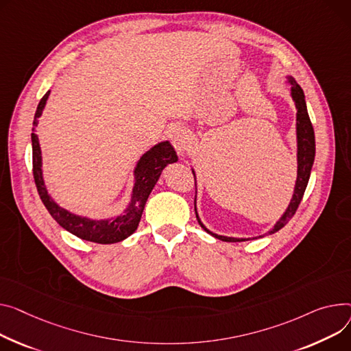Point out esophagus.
Returning a JSON list of instances; mask_svg holds the SVG:
<instances>
[{
    "instance_id": "34e87169",
    "label": "esophagus",
    "mask_w": 351,
    "mask_h": 351,
    "mask_svg": "<svg viewBox=\"0 0 351 351\" xmlns=\"http://www.w3.org/2000/svg\"><path fill=\"white\" fill-rule=\"evenodd\" d=\"M169 138H171V143L173 144L175 149L182 154L184 152V149L188 148V134H186V131L180 127H175L171 130L169 132Z\"/></svg>"
}]
</instances>
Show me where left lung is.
I'll return each instance as SVG.
<instances>
[{"mask_svg": "<svg viewBox=\"0 0 351 351\" xmlns=\"http://www.w3.org/2000/svg\"><path fill=\"white\" fill-rule=\"evenodd\" d=\"M291 84H292V97L295 100L298 112H296V134H298V178H296V184H295V192H293V197L287 208L285 215L281 217L272 230L268 231V234H274L278 230H281L296 213V210L302 202L303 195H305L306 186L311 178V171H312V165L315 160V131L309 119V114L306 110V103H305V95H303V90L300 88V86L296 83V80L293 77H288ZM193 178H195V172H193ZM196 180V178H195ZM196 210V208H195ZM196 217L199 224L202 226V228L204 231H207L208 234H212L213 237L221 240V241H228V243H237V241H247L250 239H234V237H224V236H217L215 232L208 231L202 221L199 220L197 212H196ZM264 237V236H260Z\"/></svg>", "mask_w": 351, "mask_h": 351, "instance_id": "obj_1", "label": "left lung"}]
</instances>
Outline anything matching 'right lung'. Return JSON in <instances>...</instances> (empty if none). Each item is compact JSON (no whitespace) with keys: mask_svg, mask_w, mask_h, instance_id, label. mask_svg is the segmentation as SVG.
Masks as SVG:
<instances>
[{"mask_svg":"<svg viewBox=\"0 0 351 351\" xmlns=\"http://www.w3.org/2000/svg\"><path fill=\"white\" fill-rule=\"evenodd\" d=\"M48 91L40 99L36 112L34 127L38 124V119L42 114V110L46 104V100L49 97ZM32 138V172L36 189L39 197L45 207L48 208L51 216L69 232L77 236L82 240L99 243V244H114L125 240L130 237L132 232L136 230L139 220H141L145 203L148 200L149 193L152 192L155 183L158 182L160 172L163 171L168 163H173L178 160L176 152L172 145L167 143H160L155 145L151 151H148L141 159H139L138 165L135 168V186L132 191V199L125 210V213L120 217H115L111 220H90L86 217L75 216L69 213L67 210L59 207L46 192V188L42 179V159H40V148L38 143V136L35 134L31 135Z\"/></svg>","mask_w":351,"mask_h":351,"instance_id":"obj_1","label":"right lung"}]
</instances>
